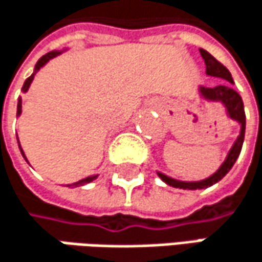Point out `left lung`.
Masks as SVG:
<instances>
[{
	"instance_id": "1",
	"label": "left lung",
	"mask_w": 262,
	"mask_h": 262,
	"mask_svg": "<svg viewBox=\"0 0 262 262\" xmlns=\"http://www.w3.org/2000/svg\"><path fill=\"white\" fill-rule=\"evenodd\" d=\"M204 61H205V66H207V75L210 77H217V78H222L225 81H228L229 84H220V85H215V87H198V95L201 96V99L204 101H208V102H220L223 107H225V112L229 119L235 120L238 125H240V134L237 137V140L234 142V145L231 146L225 161L220 164V167L214 172L211 177L205 178V180L201 181H180L175 180V178H170L161 172H157V175L161 178V181H164L167 185H172L175 188H182V190H201V188H207V187H211L215 182L222 180L231 169L232 166L235 164L240 152H242V146H243V142H245V131H246V115H245V105H243V99L242 96L231 87V84L234 82L229 71L214 58L213 55L205 51V49H199Z\"/></svg>"
}]
</instances>
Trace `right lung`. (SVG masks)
Segmentation results:
<instances>
[{"mask_svg":"<svg viewBox=\"0 0 262 262\" xmlns=\"http://www.w3.org/2000/svg\"><path fill=\"white\" fill-rule=\"evenodd\" d=\"M64 51H68V48L61 49V51H51V52H48V54H45L43 57H40L39 58V61L36 63V66H34V72L25 80V82H24V85H22V93H27L28 92V89H30V85H31V82H33V80H34V75L48 63L49 60H52L54 57H57V55H60V54H63ZM20 113H22V98H19L17 99V112H16V116L19 117L20 116ZM17 143H19V140H17ZM19 149H20V154H22V157L27 160V157H25V154H24V150H22V147L19 146ZM28 161V160H27ZM98 178V175H90V177H87V178H84V180H80L77 181V182H74V184H69L68 187H80V185H84V184H89V182H92V181H95Z\"/></svg>","mask_w":262,"mask_h":262,"instance_id":"1","label":"right lung"}]
</instances>
